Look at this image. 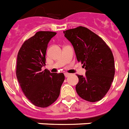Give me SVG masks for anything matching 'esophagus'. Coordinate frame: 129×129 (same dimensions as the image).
<instances>
[{
  "label": "esophagus",
  "mask_w": 129,
  "mask_h": 129,
  "mask_svg": "<svg viewBox=\"0 0 129 129\" xmlns=\"http://www.w3.org/2000/svg\"><path fill=\"white\" fill-rule=\"evenodd\" d=\"M64 76H65V77H68V76H70V74H69V73H67V72H65V73H64Z\"/></svg>",
  "instance_id": "34e87169"
}]
</instances>
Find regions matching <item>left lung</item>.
I'll return each mask as SVG.
<instances>
[{
  "label": "left lung",
  "instance_id": "1",
  "mask_svg": "<svg viewBox=\"0 0 129 129\" xmlns=\"http://www.w3.org/2000/svg\"><path fill=\"white\" fill-rule=\"evenodd\" d=\"M74 47L76 58L86 69V75H77L76 86L81 98L90 102L101 100L109 91L115 75L114 57L105 41L86 27L64 31Z\"/></svg>",
  "mask_w": 129,
  "mask_h": 129
}]
</instances>
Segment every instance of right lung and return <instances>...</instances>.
I'll use <instances>...</instances> for the list:
<instances>
[{
    "instance_id": "1",
    "label": "right lung",
    "mask_w": 129,
    "mask_h": 129,
    "mask_svg": "<svg viewBox=\"0 0 129 129\" xmlns=\"http://www.w3.org/2000/svg\"><path fill=\"white\" fill-rule=\"evenodd\" d=\"M56 34L53 31H38L24 41L18 53V81L26 98L39 107H48L57 100L64 80L63 73L41 71L45 65L47 45Z\"/></svg>"
}]
</instances>
